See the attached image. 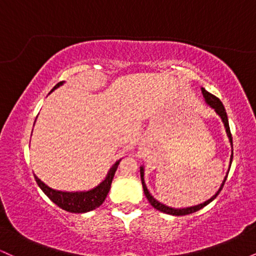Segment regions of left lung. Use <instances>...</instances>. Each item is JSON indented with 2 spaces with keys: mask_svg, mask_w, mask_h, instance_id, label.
I'll return each mask as SVG.
<instances>
[{
  "mask_svg": "<svg viewBox=\"0 0 256 256\" xmlns=\"http://www.w3.org/2000/svg\"><path fill=\"white\" fill-rule=\"evenodd\" d=\"M201 91H202V95H204V101L206 104L208 106H210V107L213 108L214 110H216V113L218 114V116L222 118V122H224V126L226 128V134H228V140H230L231 143V146H232V136H231V131H230V126H228V114H226V110L224 108V104H222V101L218 98H216V96L212 95V94L208 92L207 90H204V88H201ZM232 158H234V150L231 152V158H230V166H231V161H232ZM140 180H142V185H143V192H144V195L146 198H148V201L150 202V204L152 207L155 208V210H160V212L162 213H166V214H171V216H186V214H192V213H195L198 212V210H201V208H204V206H207L208 204H210V202L213 201L214 198H216V196L219 195V192H222V186H224L225 184V180L226 178H228V174L225 176L224 180H222V185H220L219 190L216 192V195H213L212 198L210 200H207V201L204 202V204H200L198 206H192V207H186V208H172V207H168V206L161 204V202H158V200H155L154 198L152 196V194L149 192V190L146 189V185L144 183V168H143V166H140Z\"/></svg>",
  "mask_w": 256,
  "mask_h": 256,
  "instance_id": "1",
  "label": "left lung"
}]
</instances>
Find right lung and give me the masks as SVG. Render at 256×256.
<instances>
[{
	"label": "right lung",
	"instance_id": "obj_1",
	"mask_svg": "<svg viewBox=\"0 0 256 256\" xmlns=\"http://www.w3.org/2000/svg\"><path fill=\"white\" fill-rule=\"evenodd\" d=\"M62 84L64 82L58 83L54 88H52V91L58 89V88L61 86ZM120 160H122V158H120ZM120 160L116 161V162L110 167V170L108 171L106 178L98 185V186L94 188V189L91 190H88V192H60V190H55L49 188L48 185L44 184L37 176H34V179H36L38 186L42 189V192L46 194L55 204L58 206L60 208H62L64 210L71 213H86L92 210H96V208L104 204L108 192H110L112 180H113L114 174H116V168H118Z\"/></svg>",
	"mask_w": 256,
	"mask_h": 256
}]
</instances>
